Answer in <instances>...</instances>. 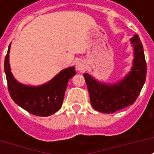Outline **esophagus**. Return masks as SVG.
I'll return each mask as SVG.
<instances>
[{
    "mask_svg": "<svg viewBox=\"0 0 154 154\" xmlns=\"http://www.w3.org/2000/svg\"><path fill=\"white\" fill-rule=\"evenodd\" d=\"M76 68H77V70L78 72H83L84 71L86 70V68H87V64H86V63L83 60L77 61V63H76Z\"/></svg>",
    "mask_w": 154,
    "mask_h": 154,
    "instance_id": "1",
    "label": "esophagus"
}]
</instances>
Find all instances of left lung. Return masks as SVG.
<instances>
[{"instance_id":"8db88e82","label":"left lung","mask_w":154,"mask_h":154,"mask_svg":"<svg viewBox=\"0 0 154 154\" xmlns=\"http://www.w3.org/2000/svg\"><path fill=\"white\" fill-rule=\"evenodd\" d=\"M130 41L134 48V67L124 80L106 85L100 83L89 74H84L91 104L96 110L110 114L122 110L134 103L142 90L147 74L143 48L138 35H134Z\"/></svg>"}]
</instances>
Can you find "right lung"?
<instances>
[{"label":"right lung","instance_id":"add662e5","mask_svg":"<svg viewBox=\"0 0 154 154\" xmlns=\"http://www.w3.org/2000/svg\"><path fill=\"white\" fill-rule=\"evenodd\" d=\"M9 45L5 58V72L10 96L18 106L29 113L38 116H48L57 112L63 105L64 94L69 79L76 74L75 67L64 69L50 82L39 87H30L19 83L10 68Z\"/></svg>","mask_w":154,"mask_h":154}]
</instances>
